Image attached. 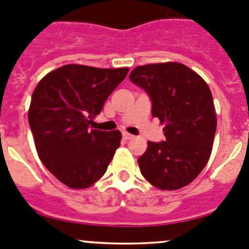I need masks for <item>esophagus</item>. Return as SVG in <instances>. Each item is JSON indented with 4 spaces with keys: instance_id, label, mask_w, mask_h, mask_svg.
I'll return each mask as SVG.
<instances>
[{
    "instance_id": "obj_1",
    "label": "esophagus",
    "mask_w": 249,
    "mask_h": 249,
    "mask_svg": "<svg viewBox=\"0 0 249 249\" xmlns=\"http://www.w3.org/2000/svg\"><path fill=\"white\" fill-rule=\"evenodd\" d=\"M122 136H123V138H124V139H127V141H129V139H133V138H134V136H133V134H131V133H127V132H123V133H122Z\"/></svg>"
}]
</instances>
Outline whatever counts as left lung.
Segmentation results:
<instances>
[{
    "label": "left lung",
    "mask_w": 249,
    "mask_h": 249,
    "mask_svg": "<svg viewBox=\"0 0 249 249\" xmlns=\"http://www.w3.org/2000/svg\"><path fill=\"white\" fill-rule=\"evenodd\" d=\"M151 100V115L165 123V141L148 142L138 159L144 178L159 189L191 183L210 158L216 132L212 91L199 74L177 62L138 66L129 74Z\"/></svg>",
    "instance_id": "8db88e82"
}]
</instances>
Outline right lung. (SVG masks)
Here are the masks:
<instances>
[{
    "label": "right lung",
    "mask_w": 249,
    "mask_h": 249,
    "mask_svg": "<svg viewBox=\"0 0 249 249\" xmlns=\"http://www.w3.org/2000/svg\"><path fill=\"white\" fill-rule=\"evenodd\" d=\"M128 71L66 65L35 88L28 120L37 155L70 188H88L100 179L120 146V131L89 129V124Z\"/></svg>",
    "instance_id": "add662e5"
}]
</instances>
